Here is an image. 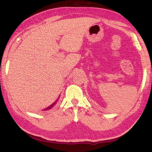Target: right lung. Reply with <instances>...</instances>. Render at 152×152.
<instances>
[{"label":"right lung","instance_id":"1","mask_svg":"<svg viewBox=\"0 0 152 152\" xmlns=\"http://www.w3.org/2000/svg\"><path fill=\"white\" fill-rule=\"evenodd\" d=\"M57 102H58V100H56V101L54 102H53V103L51 105V106H50L49 107H48L47 109H45V110H49V109H51V108H53V107L55 106V105L56 104V103H57Z\"/></svg>","mask_w":152,"mask_h":152}]
</instances>
